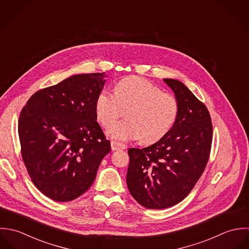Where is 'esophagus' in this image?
<instances>
[{"mask_svg": "<svg viewBox=\"0 0 249 249\" xmlns=\"http://www.w3.org/2000/svg\"><path fill=\"white\" fill-rule=\"evenodd\" d=\"M110 146H111V150L115 151V150L125 149V145L116 142H110Z\"/></svg>", "mask_w": 249, "mask_h": 249, "instance_id": "esophagus-1", "label": "esophagus"}]
</instances>
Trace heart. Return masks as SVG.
Masks as SVG:
<instances>
[{"label": "heart", "instance_id": "b5f03b06", "mask_svg": "<svg viewBox=\"0 0 249 249\" xmlns=\"http://www.w3.org/2000/svg\"><path fill=\"white\" fill-rule=\"evenodd\" d=\"M123 109L127 118L114 123L107 135L117 141L141 138L151 143L171 130L179 114V102L143 78L129 77L117 83L114 92L101 90L95 103L96 117L105 128L118 119Z\"/></svg>", "mask_w": 249, "mask_h": 249}]
</instances>
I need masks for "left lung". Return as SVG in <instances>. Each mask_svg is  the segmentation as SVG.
<instances>
[{
	"instance_id": "left-lung-1",
	"label": "left lung",
	"mask_w": 249,
	"mask_h": 249,
	"mask_svg": "<svg viewBox=\"0 0 249 249\" xmlns=\"http://www.w3.org/2000/svg\"><path fill=\"white\" fill-rule=\"evenodd\" d=\"M179 102L171 130L145 148H130L127 186L141 205L165 209L186 198L209 160L213 125L207 107L181 82L163 80Z\"/></svg>"
}]
</instances>
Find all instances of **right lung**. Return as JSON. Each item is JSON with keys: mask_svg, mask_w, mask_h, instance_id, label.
<instances>
[{"mask_svg": "<svg viewBox=\"0 0 249 249\" xmlns=\"http://www.w3.org/2000/svg\"><path fill=\"white\" fill-rule=\"evenodd\" d=\"M105 73L80 74L34 93L18 122L21 154L34 185L67 202L92 185L110 142L96 121Z\"/></svg>", "mask_w": 249, "mask_h": 249, "instance_id": "add662e5", "label": "right lung"}]
</instances>
